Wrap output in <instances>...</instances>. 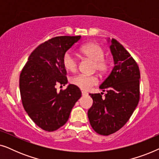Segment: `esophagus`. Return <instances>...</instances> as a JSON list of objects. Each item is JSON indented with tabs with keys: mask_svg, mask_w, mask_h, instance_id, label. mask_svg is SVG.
<instances>
[{
	"mask_svg": "<svg viewBox=\"0 0 159 159\" xmlns=\"http://www.w3.org/2000/svg\"><path fill=\"white\" fill-rule=\"evenodd\" d=\"M88 95V93H87L86 92H84V91H82V95Z\"/></svg>",
	"mask_w": 159,
	"mask_h": 159,
	"instance_id": "34e87169",
	"label": "esophagus"
}]
</instances>
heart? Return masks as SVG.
Returning a JSON list of instances; mask_svg holds the SVG:
<instances>
[{
	"mask_svg": "<svg viewBox=\"0 0 159 159\" xmlns=\"http://www.w3.org/2000/svg\"><path fill=\"white\" fill-rule=\"evenodd\" d=\"M80 53L84 56L94 61V69L100 74H104L108 69V64L105 58V51L101 45L97 43H88L82 45ZM63 65L67 71L75 72L78 67L77 58L71 51H66L63 56ZM71 84L83 90H89L97 84L98 80L93 76L79 75L74 77L71 80Z\"/></svg>",
	"mask_w": 159,
	"mask_h": 159,
	"instance_id": "obj_1",
	"label": "heart"
}]
</instances>
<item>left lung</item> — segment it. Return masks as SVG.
<instances>
[{"label":"left lung","instance_id":"left-lung-1","mask_svg":"<svg viewBox=\"0 0 159 159\" xmlns=\"http://www.w3.org/2000/svg\"><path fill=\"white\" fill-rule=\"evenodd\" d=\"M114 66L99 88L106 90L105 98L100 93L90 94L93 106L88 111L91 127L97 133L109 135L129 120L140 99L139 67L121 43L108 38Z\"/></svg>","mask_w":159,"mask_h":159}]
</instances>
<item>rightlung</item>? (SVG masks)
<instances>
[{
    "mask_svg": "<svg viewBox=\"0 0 159 159\" xmlns=\"http://www.w3.org/2000/svg\"><path fill=\"white\" fill-rule=\"evenodd\" d=\"M81 36H59L37 47L28 58L19 79L24 108L32 120L48 132L65 125L81 91L74 84L56 91V85L67 84L63 65L64 53Z\"/></svg>",
    "mask_w": 159,
    "mask_h": 159,
    "instance_id": "1",
    "label": "right lung"
}]
</instances>
